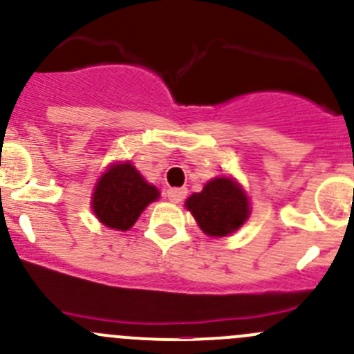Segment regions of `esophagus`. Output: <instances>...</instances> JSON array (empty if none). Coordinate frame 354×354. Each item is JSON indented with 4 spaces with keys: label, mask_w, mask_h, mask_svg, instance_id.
<instances>
[{
    "label": "esophagus",
    "mask_w": 354,
    "mask_h": 354,
    "mask_svg": "<svg viewBox=\"0 0 354 354\" xmlns=\"http://www.w3.org/2000/svg\"><path fill=\"white\" fill-rule=\"evenodd\" d=\"M166 195L171 202L180 203V202H183L185 197H187V188H169Z\"/></svg>",
    "instance_id": "34e87169"
}]
</instances>
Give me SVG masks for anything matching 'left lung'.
Instances as JSON below:
<instances>
[{"mask_svg":"<svg viewBox=\"0 0 354 354\" xmlns=\"http://www.w3.org/2000/svg\"><path fill=\"white\" fill-rule=\"evenodd\" d=\"M185 207L195 217L200 230L212 238L227 236L250 217V202L236 180L219 176L207 181L200 194L187 198Z\"/></svg>","mask_w":354,"mask_h":354,"instance_id":"8db88e82","label":"left lung"}]
</instances>
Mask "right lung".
I'll use <instances>...</instances> for the list:
<instances>
[{"label": "right lung", "instance_id": "add662e5", "mask_svg": "<svg viewBox=\"0 0 354 354\" xmlns=\"http://www.w3.org/2000/svg\"><path fill=\"white\" fill-rule=\"evenodd\" d=\"M159 198V190L147 183L130 162H114L95 183L92 210L111 230L128 231L145 207Z\"/></svg>", "mask_w": 354, "mask_h": 354}]
</instances>
